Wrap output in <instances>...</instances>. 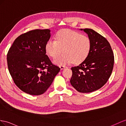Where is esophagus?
I'll use <instances>...</instances> for the list:
<instances>
[{"instance_id":"obj_1","label":"esophagus","mask_w":126,"mask_h":126,"mask_svg":"<svg viewBox=\"0 0 126 126\" xmlns=\"http://www.w3.org/2000/svg\"><path fill=\"white\" fill-rule=\"evenodd\" d=\"M60 68H61V70H63V69H64V68H65V66H64V65H60Z\"/></svg>"}]
</instances>
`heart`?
I'll list each match as a JSON object with an SVG mask.
<instances>
[{
  "label": "heart",
  "instance_id": "b5f03b06",
  "mask_svg": "<svg viewBox=\"0 0 126 126\" xmlns=\"http://www.w3.org/2000/svg\"><path fill=\"white\" fill-rule=\"evenodd\" d=\"M55 39H50L46 44V51L53 58L54 62L65 64L73 62L78 64L84 61L91 49V40L88 36L70 29H64L57 32Z\"/></svg>",
  "mask_w": 126,
  "mask_h": 126
}]
</instances>
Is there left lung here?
Masks as SVG:
<instances>
[{"label":"left lung","instance_id":"8db88e82","mask_svg":"<svg viewBox=\"0 0 126 126\" xmlns=\"http://www.w3.org/2000/svg\"><path fill=\"white\" fill-rule=\"evenodd\" d=\"M83 31L91 39V49L81 63L71 67L70 83L79 92L91 93L107 82L113 68L114 57L105 38L91 29H84Z\"/></svg>","mask_w":126,"mask_h":126}]
</instances>
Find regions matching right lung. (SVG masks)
Returning a JSON list of instances; mask_svg holds the SVG:
<instances>
[{
  "mask_svg": "<svg viewBox=\"0 0 126 126\" xmlns=\"http://www.w3.org/2000/svg\"><path fill=\"white\" fill-rule=\"evenodd\" d=\"M49 29H35L16 39L7 55L8 69L15 84L31 95L46 92L60 71L46 54Z\"/></svg>",
  "mask_w": 126,
  "mask_h": 126,
  "instance_id": "right-lung-1",
  "label": "right lung"
}]
</instances>
